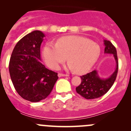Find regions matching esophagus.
Returning a JSON list of instances; mask_svg holds the SVG:
<instances>
[{
  "label": "esophagus",
  "mask_w": 131,
  "mask_h": 131,
  "mask_svg": "<svg viewBox=\"0 0 131 131\" xmlns=\"http://www.w3.org/2000/svg\"><path fill=\"white\" fill-rule=\"evenodd\" d=\"M67 76H68V75H67V74H63L61 73H58V77H67Z\"/></svg>",
  "instance_id": "esophagus-1"
}]
</instances>
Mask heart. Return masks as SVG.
Listing matches in <instances>:
<instances>
[{
  "label": "heart",
  "instance_id": "1",
  "mask_svg": "<svg viewBox=\"0 0 131 131\" xmlns=\"http://www.w3.org/2000/svg\"><path fill=\"white\" fill-rule=\"evenodd\" d=\"M101 53L98 44L81 36L62 37L56 43L48 42L42 49V57L47 66L58 69L67 60L70 69L77 74L86 73L96 63Z\"/></svg>",
  "mask_w": 131,
  "mask_h": 131
}]
</instances>
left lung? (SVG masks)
<instances>
[{
    "label": "left lung",
    "mask_w": 131,
    "mask_h": 131,
    "mask_svg": "<svg viewBox=\"0 0 131 131\" xmlns=\"http://www.w3.org/2000/svg\"><path fill=\"white\" fill-rule=\"evenodd\" d=\"M105 53L113 54L116 61V69L113 74L107 79H101L96 70L81 76L82 82L76 88L78 94L87 100H92L103 96L110 90L115 81L118 69V62L115 47L109 40H104Z\"/></svg>",
    "instance_id": "8db88e82"
}]
</instances>
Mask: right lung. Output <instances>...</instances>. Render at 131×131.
Returning <instances> with one entry per match:
<instances>
[{"label": "right lung", "mask_w": 131, "mask_h": 131, "mask_svg": "<svg viewBox=\"0 0 131 131\" xmlns=\"http://www.w3.org/2000/svg\"><path fill=\"white\" fill-rule=\"evenodd\" d=\"M44 37L39 30L25 35L15 46L9 61V73L16 91L31 102L46 98L58 79V73L46 68L40 61Z\"/></svg>", "instance_id": "add662e5"}]
</instances>
